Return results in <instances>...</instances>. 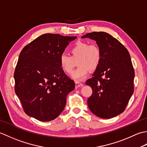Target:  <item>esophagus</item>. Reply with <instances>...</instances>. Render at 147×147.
Wrapping results in <instances>:
<instances>
[{
	"label": "esophagus",
	"instance_id": "34e87169",
	"mask_svg": "<svg viewBox=\"0 0 147 147\" xmlns=\"http://www.w3.org/2000/svg\"><path fill=\"white\" fill-rule=\"evenodd\" d=\"M83 85L82 83H81L80 82H75V87L77 88H79V87L80 86H83Z\"/></svg>",
	"mask_w": 147,
	"mask_h": 147
}]
</instances>
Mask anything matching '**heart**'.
Returning a JSON list of instances; mask_svg holds the SVG:
<instances>
[{
	"label": "heart",
	"instance_id": "obj_1",
	"mask_svg": "<svg viewBox=\"0 0 147 147\" xmlns=\"http://www.w3.org/2000/svg\"><path fill=\"white\" fill-rule=\"evenodd\" d=\"M70 55L62 54L59 59L61 67L65 73L71 74L77 61L78 66L72 74V79L80 82L88 75L90 70L97 68L102 60V52L96 44H90L85 42H77L69 49Z\"/></svg>",
	"mask_w": 147,
	"mask_h": 147
}]
</instances>
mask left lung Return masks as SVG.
<instances>
[{
	"label": "left lung",
	"mask_w": 147,
	"mask_h": 147,
	"mask_svg": "<svg viewBox=\"0 0 147 147\" xmlns=\"http://www.w3.org/2000/svg\"><path fill=\"white\" fill-rule=\"evenodd\" d=\"M82 38L95 40L102 52L100 64L86 82L93 91L87 100L88 107L100 118L114 117L124 111L134 92L135 71L130 55L107 33H89Z\"/></svg>",
	"instance_id": "left-lung-1"
}]
</instances>
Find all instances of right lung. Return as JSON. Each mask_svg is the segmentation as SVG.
Segmentation results:
<instances>
[{"instance_id":"obj_1","label":"right lung","mask_w":147,"mask_h":147,"mask_svg":"<svg viewBox=\"0 0 147 147\" xmlns=\"http://www.w3.org/2000/svg\"><path fill=\"white\" fill-rule=\"evenodd\" d=\"M76 38L46 33L21 51L14 75L15 92L28 115L46 122L64 110L75 83L62 69L59 59Z\"/></svg>"}]
</instances>
